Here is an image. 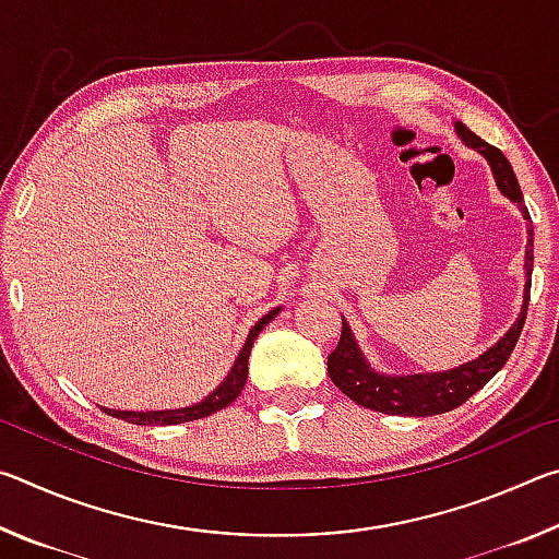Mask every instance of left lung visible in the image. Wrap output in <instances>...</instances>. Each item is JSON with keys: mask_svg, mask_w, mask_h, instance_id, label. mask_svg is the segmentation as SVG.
<instances>
[{"mask_svg": "<svg viewBox=\"0 0 559 559\" xmlns=\"http://www.w3.org/2000/svg\"><path fill=\"white\" fill-rule=\"evenodd\" d=\"M459 138L468 147L488 159L490 169H493L496 185L510 202H515L523 212L525 219L530 222L527 206L523 204V192H520L518 177L513 167L500 153L498 147L488 145L486 140H480L476 132H471L463 122H456ZM527 251H525V296L523 308L513 323V328L498 340L493 347H488L484 355L471 359L466 365L453 367V370L443 372H424V374H382L374 372L370 362H367L362 349L357 347V340L349 330L347 320L343 318V335L340 343L328 355V372L330 380L349 400L357 402L367 409L382 412V414H400V416H433L443 414L461 406L468 396L476 394L480 386L493 380L496 372L508 362L510 353L518 343L520 333H523L525 316H527V300H530V278H533V222L527 224Z\"/></svg>", "mask_w": 559, "mask_h": 559, "instance_id": "left-lung-1", "label": "left lung"}]
</instances>
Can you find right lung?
Instances as JSON below:
<instances>
[{"instance_id":"right-lung-1","label":"right lung","mask_w":559,"mask_h":559,"mask_svg":"<svg viewBox=\"0 0 559 559\" xmlns=\"http://www.w3.org/2000/svg\"><path fill=\"white\" fill-rule=\"evenodd\" d=\"M278 313H281V308L269 310V313L263 316L259 323L249 330V337H246V343L241 347L239 357H236V362H234V367L229 370V374H226L224 382L216 386V390L210 396H204L200 404L182 406V409H165V412H120V409H106V406H103V412L110 414V416H116V419L138 424V427H169V424L204 419V416H210L214 412L224 409V406H229L236 400V396L241 394V390H243L246 377H249V355H251L253 340L259 337L261 330L266 328Z\"/></svg>"}]
</instances>
